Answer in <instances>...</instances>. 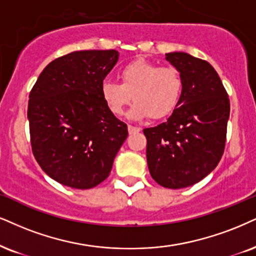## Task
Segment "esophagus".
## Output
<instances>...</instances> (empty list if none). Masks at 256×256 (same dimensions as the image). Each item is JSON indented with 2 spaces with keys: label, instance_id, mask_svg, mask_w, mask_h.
<instances>
[{
  "label": "esophagus",
  "instance_id": "1",
  "mask_svg": "<svg viewBox=\"0 0 256 256\" xmlns=\"http://www.w3.org/2000/svg\"><path fill=\"white\" fill-rule=\"evenodd\" d=\"M128 132L129 134H135V133H138V132H141V129L138 127H134V126H128Z\"/></svg>",
  "mask_w": 256,
  "mask_h": 256
}]
</instances>
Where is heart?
<instances>
[{"label":"heart","mask_w":256,"mask_h":256,"mask_svg":"<svg viewBox=\"0 0 256 256\" xmlns=\"http://www.w3.org/2000/svg\"><path fill=\"white\" fill-rule=\"evenodd\" d=\"M118 77L121 84L106 80L100 89L104 103L115 116H122L134 100L136 103L129 118H165L176 109L184 91V80L178 68H162L144 59L123 66Z\"/></svg>","instance_id":"heart-1"}]
</instances>
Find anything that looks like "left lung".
Returning <instances> with one entry per match:
<instances>
[{"label":"left lung","instance_id":"left-lung-1","mask_svg":"<svg viewBox=\"0 0 256 256\" xmlns=\"http://www.w3.org/2000/svg\"><path fill=\"white\" fill-rule=\"evenodd\" d=\"M180 71L184 91L166 122L144 129L150 176L166 188H188L218 165L230 114L228 94L209 62L184 52L167 53Z\"/></svg>","mask_w":256,"mask_h":256}]
</instances>
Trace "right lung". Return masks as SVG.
Instances as JSON below:
<instances>
[{
	"label": "right lung",
	"instance_id": "right-lung-1",
	"mask_svg": "<svg viewBox=\"0 0 256 256\" xmlns=\"http://www.w3.org/2000/svg\"><path fill=\"white\" fill-rule=\"evenodd\" d=\"M118 59L115 50L68 53L50 62L30 90L32 152L46 174L68 188L86 190L106 180L128 136L100 92Z\"/></svg>",
	"mask_w": 256,
	"mask_h": 256
}]
</instances>
